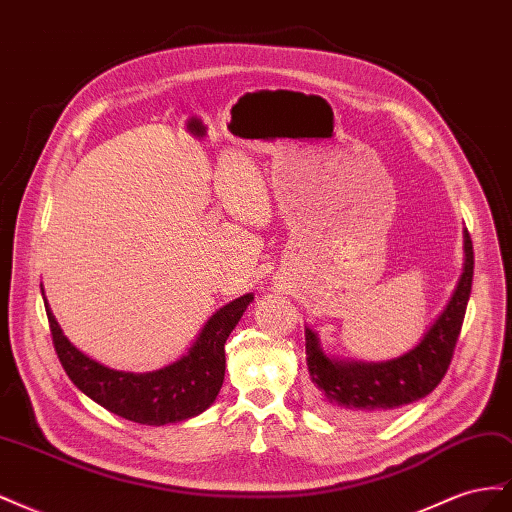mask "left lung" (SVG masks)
<instances>
[{
	"label": "left lung",
	"mask_w": 512,
	"mask_h": 512,
	"mask_svg": "<svg viewBox=\"0 0 512 512\" xmlns=\"http://www.w3.org/2000/svg\"><path fill=\"white\" fill-rule=\"evenodd\" d=\"M461 277L440 316L412 350L389 361H348L324 352L316 331L305 327L307 371L312 401L337 421L352 425L378 423L414 401L427 397L451 365L457 337L472 292L474 250L463 230Z\"/></svg>",
	"instance_id": "8db88e82"
}]
</instances>
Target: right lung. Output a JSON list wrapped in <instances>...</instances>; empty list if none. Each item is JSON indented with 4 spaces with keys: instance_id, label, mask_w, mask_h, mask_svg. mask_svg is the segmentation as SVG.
<instances>
[{
    "instance_id": "obj_1",
    "label": "right lung",
    "mask_w": 512,
    "mask_h": 512,
    "mask_svg": "<svg viewBox=\"0 0 512 512\" xmlns=\"http://www.w3.org/2000/svg\"><path fill=\"white\" fill-rule=\"evenodd\" d=\"M42 299L57 356L76 389L126 421L160 427L203 414L218 397L226 369L224 344L254 294L247 292L220 307L181 359L147 374L111 369L81 352L61 331L44 288Z\"/></svg>"
}]
</instances>
